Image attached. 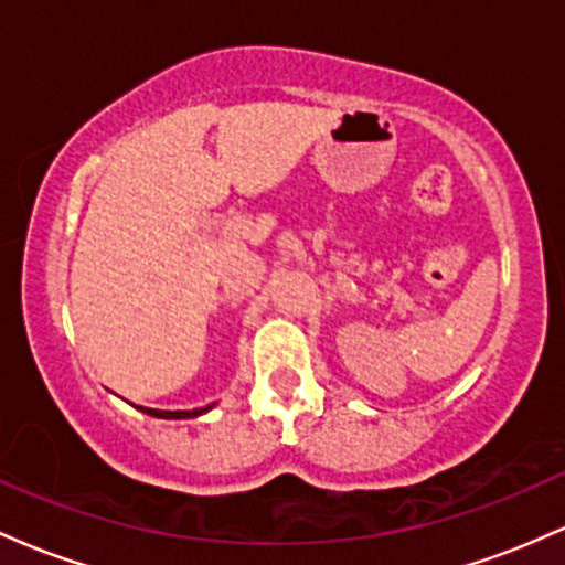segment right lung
Masks as SVG:
<instances>
[{
    "mask_svg": "<svg viewBox=\"0 0 565 565\" xmlns=\"http://www.w3.org/2000/svg\"><path fill=\"white\" fill-rule=\"evenodd\" d=\"M210 408H212V404L210 406H201V408H193V412H161V408H142V412L151 414V417H159V419H191V417H199V414L210 412Z\"/></svg>",
    "mask_w": 565,
    "mask_h": 565,
    "instance_id": "add662e5",
    "label": "right lung"
}]
</instances>
